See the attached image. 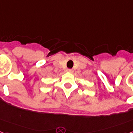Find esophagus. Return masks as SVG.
<instances>
[{
    "label": "esophagus",
    "mask_w": 133,
    "mask_h": 133,
    "mask_svg": "<svg viewBox=\"0 0 133 133\" xmlns=\"http://www.w3.org/2000/svg\"><path fill=\"white\" fill-rule=\"evenodd\" d=\"M67 71L68 72H69V73H73V70L71 69H67Z\"/></svg>",
    "instance_id": "obj_1"
}]
</instances>
